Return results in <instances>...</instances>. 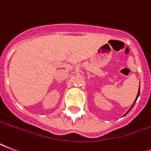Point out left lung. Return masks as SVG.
<instances>
[{
	"instance_id": "8db88e82",
	"label": "left lung",
	"mask_w": 151,
	"mask_h": 151,
	"mask_svg": "<svg viewBox=\"0 0 151 151\" xmlns=\"http://www.w3.org/2000/svg\"><path fill=\"white\" fill-rule=\"evenodd\" d=\"M139 94H140V87H139V90H138V93H137V97H136V99H135V101H134V104H133V105L132 106H131V107H130V109H129L128 111H127V112L126 113V114H125L124 115V116H125V115L126 114H128L129 112H130V110H131V109L133 108V107H134V104L136 103V101H137V98H138V97H139Z\"/></svg>"
}]
</instances>
